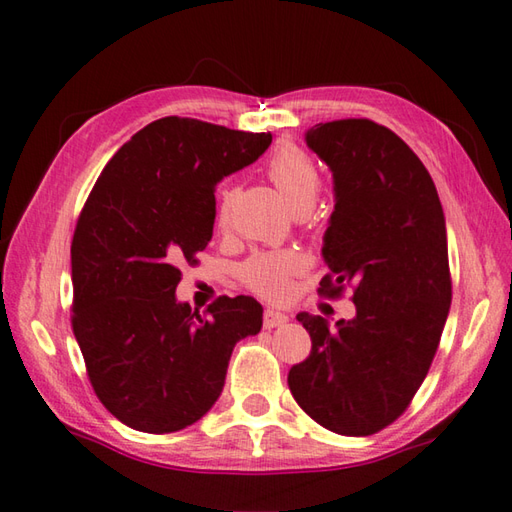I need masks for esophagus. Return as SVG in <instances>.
I'll return each instance as SVG.
<instances>
[{
    "mask_svg": "<svg viewBox=\"0 0 512 512\" xmlns=\"http://www.w3.org/2000/svg\"><path fill=\"white\" fill-rule=\"evenodd\" d=\"M288 321V314L279 312V310H266L264 312V328H279V325H284Z\"/></svg>",
    "mask_w": 512,
    "mask_h": 512,
    "instance_id": "1",
    "label": "esophagus"
}]
</instances>
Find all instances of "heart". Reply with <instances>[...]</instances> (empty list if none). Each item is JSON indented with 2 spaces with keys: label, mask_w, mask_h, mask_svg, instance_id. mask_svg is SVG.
Instances as JSON below:
<instances>
[{
  "label": "heart",
  "mask_w": 512,
  "mask_h": 512,
  "mask_svg": "<svg viewBox=\"0 0 512 512\" xmlns=\"http://www.w3.org/2000/svg\"><path fill=\"white\" fill-rule=\"evenodd\" d=\"M268 178L273 180L279 193L292 211H310L321 191V173L306 151L295 145L279 147L266 165ZM233 191L224 189L217 204V220L224 224L231 213ZM303 268V259L292 250H275V253H259L248 259L242 268V277L250 290L262 297H279L288 288L292 275Z\"/></svg>",
  "instance_id": "obj_1"
}]
</instances>
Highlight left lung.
Instances as JSON below:
<instances>
[{
	"instance_id": "obj_1",
	"label": "left lung",
	"mask_w": 512,
	"mask_h": 512,
	"mask_svg": "<svg viewBox=\"0 0 512 512\" xmlns=\"http://www.w3.org/2000/svg\"><path fill=\"white\" fill-rule=\"evenodd\" d=\"M306 145L334 180L321 290L352 284L356 317L297 314L312 352L288 387L321 427L372 436L407 409L436 356L451 308L447 224L429 171L391 129L345 118L310 127Z\"/></svg>"
}]
</instances>
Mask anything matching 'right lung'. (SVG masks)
I'll return each instance as SVG.
<instances>
[{
  "instance_id": "1",
  "label": "right lung",
  "mask_w": 512,
  "mask_h": 512,
  "mask_svg": "<svg viewBox=\"0 0 512 512\" xmlns=\"http://www.w3.org/2000/svg\"><path fill=\"white\" fill-rule=\"evenodd\" d=\"M273 143L167 116L107 162L72 239V330L90 383L127 427L171 433L220 398L239 339L262 330L253 297H220L206 317L178 301V264L213 237L215 187Z\"/></svg>"
}]
</instances>
